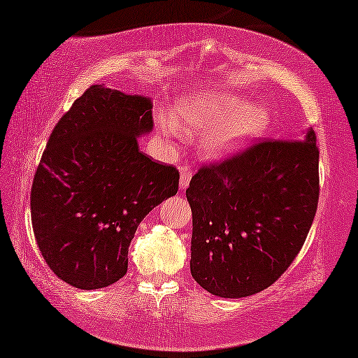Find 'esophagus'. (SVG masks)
Instances as JSON below:
<instances>
[{
    "mask_svg": "<svg viewBox=\"0 0 358 358\" xmlns=\"http://www.w3.org/2000/svg\"><path fill=\"white\" fill-rule=\"evenodd\" d=\"M179 174H180V179H179V187L180 190H185L187 187L190 184V179H192V169L187 168V166H180L179 168Z\"/></svg>",
    "mask_w": 358,
    "mask_h": 358,
    "instance_id": "34e87169",
    "label": "esophagus"
}]
</instances>
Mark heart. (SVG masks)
I'll return each instance as SVG.
<instances>
[{
	"mask_svg": "<svg viewBox=\"0 0 358 358\" xmlns=\"http://www.w3.org/2000/svg\"><path fill=\"white\" fill-rule=\"evenodd\" d=\"M271 115L261 106H248L232 92L208 90L185 96L174 103L171 126L185 137H198L208 158H224L241 150L266 133Z\"/></svg>",
	"mask_w": 358,
	"mask_h": 358,
	"instance_id": "obj_1",
	"label": "heart"
}]
</instances>
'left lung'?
<instances>
[{
	"label": "left lung",
	"mask_w": 358,
	"mask_h": 358,
	"mask_svg": "<svg viewBox=\"0 0 358 358\" xmlns=\"http://www.w3.org/2000/svg\"><path fill=\"white\" fill-rule=\"evenodd\" d=\"M315 141L312 128L301 141H264L192 178L190 272L208 293H259L298 256L318 203Z\"/></svg>",
	"instance_id": "1"
}]
</instances>
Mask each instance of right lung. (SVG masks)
I'll return each instance as SVG.
<instances>
[{
  "mask_svg": "<svg viewBox=\"0 0 358 358\" xmlns=\"http://www.w3.org/2000/svg\"><path fill=\"white\" fill-rule=\"evenodd\" d=\"M152 99L92 85L59 120L33 179L36 243L51 271L80 289L124 277L137 225L178 194L179 173L137 139L153 129Z\"/></svg>",
  "mask_w": 358,
  "mask_h": 358,
  "instance_id": "1",
  "label": "right lung"
}]
</instances>
